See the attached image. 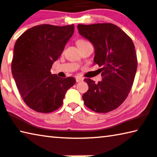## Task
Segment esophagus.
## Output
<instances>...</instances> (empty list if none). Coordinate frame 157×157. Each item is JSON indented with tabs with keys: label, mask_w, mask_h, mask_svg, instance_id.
Listing matches in <instances>:
<instances>
[{
	"label": "esophagus",
	"mask_w": 157,
	"mask_h": 157,
	"mask_svg": "<svg viewBox=\"0 0 157 157\" xmlns=\"http://www.w3.org/2000/svg\"><path fill=\"white\" fill-rule=\"evenodd\" d=\"M83 80V78H81V77H80V76H76V82H80V81H82Z\"/></svg>",
	"instance_id": "1"
}]
</instances>
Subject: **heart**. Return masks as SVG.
<instances>
[{
    "instance_id": "b5f03b06",
    "label": "heart",
    "mask_w": 157,
    "mask_h": 157,
    "mask_svg": "<svg viewBox=\"0 0 157 157\" xmlns=\"http://www.w3.org/2000/svg\"><path fill=\"white\" fill-rule=\"evenodd\" d=\"M87 41H86V40H78V41H77V45H81V44H83V43H85Z\"/></svg>"
}]
</instances>
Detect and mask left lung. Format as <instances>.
<instances>
[{
	"label": "left lung",
	"instance_id": "obj_1",
	"mask_svg": "<svg viewBox=\"0 0 157 157\" xmlns=\"http://www.w3.org/2000/svg\"><path fill=\"white\" fill-rule=\"evenodd\" d=\"M78 32L95 48L94 64L100 69L102 81L98 83L85 78L88 90L83 95L84 104L98 113L117 109L126 100L136 76L137 60L131 38L117 25L98 23L78 25Z\"/></svg>",
	"mask_w": 157,
	"mask_h": 157
}]
</instances>
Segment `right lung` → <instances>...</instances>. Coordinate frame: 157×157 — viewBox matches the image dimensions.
<instances>
[{"instance_id":"1","label":"right lung","mask_w":157,"mask_h":157,"mask_svg":"<svg viewBox=\"0 0 157 157\" xmlns=\"http://www.w3.org/2000/svg\"><path fill=\"white\" fill-rule=\"evenodd\" d=\"M74 31V25H40L26 30L14 44L12 74L23 100L36 112L58 109L76 83L74 77L62 78L50 72Z\"/></svg>"}]
</instances>
